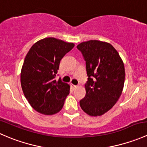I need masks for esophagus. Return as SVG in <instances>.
<instances>
[{"label": "esophagus", "instance_id": "esophagus-1", "mask_svg": "<svg viewBox=\"0 0 147 147\" xmlns=\"http://www.w3.org/2000/svg\"><path fill=\"white\" fill-rule=\"evenodd\" d=\"M70 86H71V87H72V88L73 89V90H75V89H76L77 87H78V86L75 85V84H71Z\"/></svg>", "mask_w": 147, "mask_h": 147}]
</instances>
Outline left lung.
<instances>
[{
  "mask_svg": "<svg viewBox=\"0 0 147 147\" xmlns=\"http://www.w3.org/2000/svg\"><path fill=\"white\" fill-rule=\"evenodd\" d=\"M86 63L88 78L86 95L80 105L90 116H100L115 105L122 92L124 65L115 47L99 40L83 42L77 46Z\"/></svg>",
  "mask_w": 147,
  "mask_h": 147,
  "instance_id": "left-lung-1",
  "label": "left lung"
}]
</instances>
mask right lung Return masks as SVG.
Instances as JSON below:
<instances>
[{"instance_id": "obj_1", "label": "right lung", "mask_w": 147, "mask_h": 147, "mask_svg": "<svg viewBox=\"0 0 147 147\" xmlns=\"http://www.w3.org/2000/svg\"><path fill=\"white\" fill-rule=\"evenodd\" d=\"M73 43L55 38L35 42L26 55L20 74L24 95L35 110L51 115L60 112L69 93V85L56 80L61 59Z\"/></svg>"}]
</instances>
